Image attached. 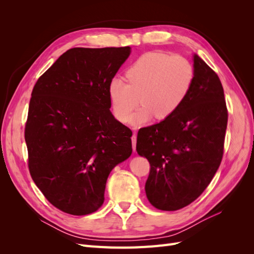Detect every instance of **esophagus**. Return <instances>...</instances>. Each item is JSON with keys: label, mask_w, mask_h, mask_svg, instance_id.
<instances>
[{"label": "esophagus", "mask_w": 254, "mask_h": 254, "mask_svg": "<svg viewBox=\"0 0 254 254\" xmlns=\"http://www.w3.org/2000/svg\"><path fill=\"white\" fill-rule=\"evenodd\" d=\"M131 141H132V148L135 151V145H136V132L133 133L132 137H131Z\"/></svg>", "instance_id": "1"}]
</instances>
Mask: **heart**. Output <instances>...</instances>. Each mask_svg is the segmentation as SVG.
<instances>
[{
    "mask_svg": "<svg viewBox=\"0 0 254 254\" xmlns=\"http://www.w3.org/2000/svg\"><path fill=\"white\" fill-rule=\"evenodd\" d=\"M127 80L113 78L108 94L115 118L126 122L141 103L143 106L132 118L133 125H142L153 115L166 120L186 102L195 81V68L181 55L164 52L143 54L126 71Z\"/></svg>",
    "mask_w": 254,
    "mask_h": 254,
    "instance_id": "heart-1",
    "label": "heart"
}]
</instances>
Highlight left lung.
I'll list each match as a JSON object with an SVG mask.
<instances>
[{"label": "left lung", "mask_w": 254, "mask_h": 254, "mask_svg": "<svg viewBox=\"0 0 254 254\" xmlns=\"http://www.w3.org/2000/svg\"><path fill=\"white\" fill-rule=\"evenodd\" d=\"M195 81L173 117L141 128L136 151L150 164L145 191L159 210L176 211L200 196L224 155L228 109L218 75L194 55Z\"/></svg>", "instance_id": "1"}]
</instances>
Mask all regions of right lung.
I'll use <instances>...</instances> for the list:
<instances>
[{"mask_svg": "<svg viewBox=\"0 0 254 254\" xmlns=\"http://www.w3.org/2000/svg\"><path fill=\"white\" fill-rule=\"evenodd\" d=\"M130 48H74L38 78L25 124L30 176L58 210L87 215L104 203L113 167L132 152V131L110 112L108 86Z\"/></svg>", "mask_w": 254, "mask_h": 254, "instance_id": "add662e5", "label": "right lung"}]
</instances>
